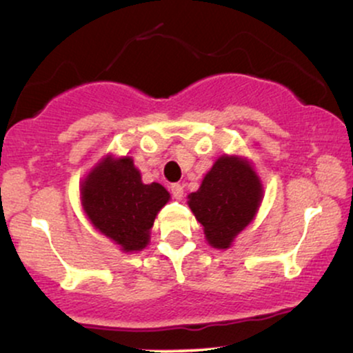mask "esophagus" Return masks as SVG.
<instances>
[{
	"label": "esophagus",
	"mask_w": 353,
	"mask_h": 353,
	"mask_svg": "<svg viewBox=\"0 0 353 353\" xmlns=\"http://www.w3.org/2000/svg\"><path fill=\"white\" fill-rule=\"evenodd\" d=\"M171 194L176 200H181L182 197H184V187H182L181 184H172L171 185Z\"/></svg>",
	"instance_id": "34e87169"
}]
</instances>
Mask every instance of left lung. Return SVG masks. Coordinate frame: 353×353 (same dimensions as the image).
Wrapping results in <instances>:
<instances>
[{
	"mask_svg": "<svg viewBox=\"0 0 353 353\" xmlns=\"http://www.w3.org/2000/svg\"><path fill=\"white\" fill-rule=\"evenodd\" d=\"M262 199L259 177L246 161L223 156L189 195V207L213 248L226 249L256 215Z\"/></svg>",
	"mask_w": 353,
	"mask_h": 353,
	"instance_id": "obj_1",
	"label": "left lung"
}]
</instances>
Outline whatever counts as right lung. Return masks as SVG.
<instances>
[{
  "label": "right lung",
  "instance_id": "1",
  "mask_svg": "<svg viewBox=\"0 0 353 353\" xmlns=\"http://www.w3.org/2000/svg\"><path fill=\"white\" fill-rule=\"evenodd\" d=\"M169 200L161 184H143L132 158H107L81 187L84 212L92 225L123 251H140L148 244L156 213Z\"/></svg>",
  "mask_w": 353,
  "mask_h": 353
}]
</instances>
